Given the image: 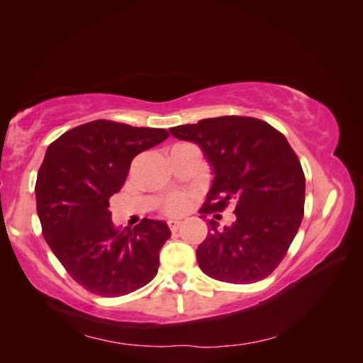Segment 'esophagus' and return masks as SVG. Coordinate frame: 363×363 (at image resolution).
<instances>
[{"label": "esophagus", "mask_w": 363, "mask_h": 363, "mask_svg": "<svg viewBox=\"0 0 363 363\" xmlns=\"http://www.w3.org/2000/svg\"><path fill=\"white\" fill-rule=\"evenodd\" d=\"M168 225H169V228H171V232H177V230H179L180 225H182V223L177 221V219H169Z\"/></svg>", "instance_id": "obj_1"}]
</instances>
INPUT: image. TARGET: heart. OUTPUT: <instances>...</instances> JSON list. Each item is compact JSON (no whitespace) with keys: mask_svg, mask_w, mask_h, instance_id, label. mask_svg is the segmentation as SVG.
Returning <instances> with one entry per match:
<instances>
[{"mask_svg":"<svg viewBox=\"0 0 363 363\" xmlns=\"http://www.w3.org/2000/svg\"><path fill=\"white\" fill-rule=\"evenodd\" d=\"M189 207V199L184 194H174L169 199L164 201V212L169 215H182L183 212L188 211Z\"/></svg>","mask_w":363,"mask_h":363,"instance_id":"1","label":"heart"}]
</instances>
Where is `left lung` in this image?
<instances>
[{
  "mask_svg": "<svg viewBox=\"0 0 363 363\" xmlns=\"http://www.w3.org/2000/svg\"><path fill=\"white\" fill-rule=\"evenodd\" d=\"M169 131L199 145L212 167L215 177L200 213L223 212L235 203L232 225L218 230L216 221H208L211 230L196 248L201 271L238 284L268 277L286 256L304 215V172L286 138L248 116L207 118Z\"/></svg>",
  "mask_w": 363,
  "mask_h": 363,
  "instance_id": "1",
  "label": "left lung"
}]
</instances>
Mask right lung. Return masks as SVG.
<instances>
[{"label":"right lung","instance_id":"1","mask_svg":"<svg viewBox=\"0 0 363 363\" xmlns=\"http://www.w3.org/2000/svg\"><path fill=\"white\" fill-rule=\"evenodd\" d=\"M168 136L163 128L98 119L47 148L35 188L42 235L69 276L92 294L127 295L156 277L168 225L144 218L119 230L107 207L131 160Z\"/></svg>","mask_w":363,"mask_h":363}]
</instances>
